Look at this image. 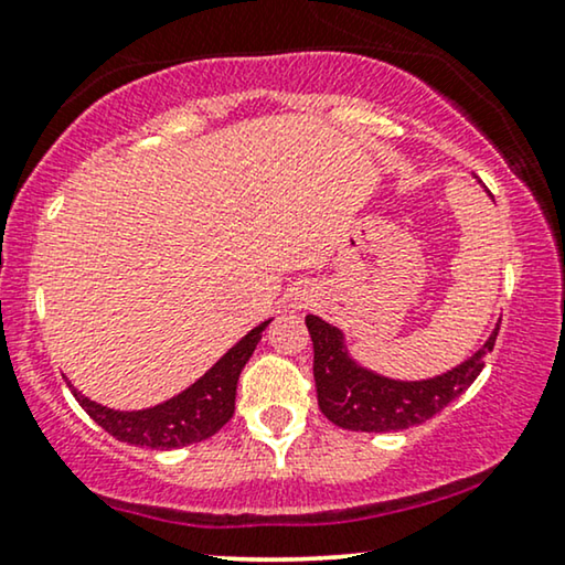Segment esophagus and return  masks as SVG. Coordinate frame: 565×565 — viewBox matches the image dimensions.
Segmentation results:
<instances>
[{"label":"esophagus","mask_w":565,"mask_h":565,"mask_svg":"<svg viewBox=\"0 0 565 565\" xmlns=\"http://www.w3.org/2000/svg\"><path fill=\"white\" fill-rule=\"evenodd\" d=\"M306 300H308V298H306Z\"/></svg>","instance_id":"esophagus-1"}]
</instances>
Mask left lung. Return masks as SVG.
<instances>
[{"label": "left lung", "instance_id": "1", "mask_svg": "<svg viewBox=\"0 0 565 565\" xmlns=\"http://www.w3.org/2000/svg\"><path fill=\"white\" fill-rule=\"evenodd\" d=\"M499 323L481 350L447 373L427 381H393L377 375L375 370L362 367L352 358L342 329L308 313L306 327L313 342V381L319 408L337 427L352 431H398L416 427L452 404L481 375L486 354L497 344Z\"/></svg>", "mask_w": 565, "mask_h": 565}]
</instances>
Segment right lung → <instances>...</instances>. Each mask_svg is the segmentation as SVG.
I'll use <instances>...</instances> for the list:
<instances>
[{"mask_svg": "<svg viewBox=\"0 0 565 565\" xmlns=\"http://www.w3.org/2000/svg\"><path fill=\"white\" fill-rule=\"evenodd\" d=\"M269 321H262L249 334L238 339L203 377H198L190 388L177 393L164 404L141 408V412H115L82 396L72 383L68 388L84 412L120 443L151 447V450H177V447L203 443L234 416L238 375L252 352L257 350L262 331Z\"/></svg>", "mask_w": 565, "mask_h": 565, "instance_id": "add662e5", "label": "right lung"}]
</instances>
